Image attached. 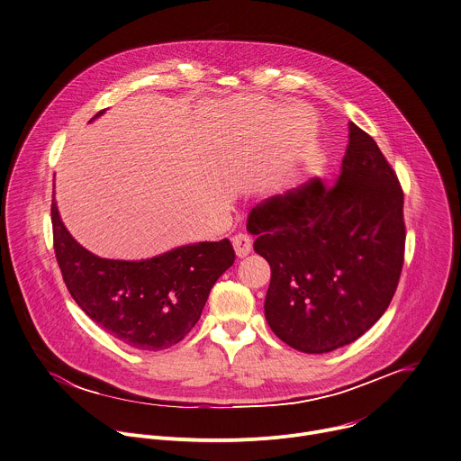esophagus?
Returning <instances> with one entry per match:
<instances>
[{"mask_svg":"<svg viewBox=\"0 0 461 461\" xmlns=\"http://www.w3.org/2000/svg\"><path fill=\"white\" fill-rule=\"evenodd\" d=\"M231 242H233V248H235L237 257L244 258L246 255H249V253H251L253 239H251L248 233H237V235L231 239Z\"/></svg>","mask_w":461,"mask_h":461,"instance_id":"esophagus-1","label":"esophagus"}]
</instances>
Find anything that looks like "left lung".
Here are the masks:
<instances>
[{"instance_id":"obj_1","label":"left lung","mask_w":461,"mask_h":461,"mask_svg":"<svg viewBox=\"0 0 461 461\" xmlns=\"http://www.w3.org/2000/svg\"><path fill=\"white\" fill-rule=\"evenodd\" d=\"M341 176L312 177L248 217L269 262L266 320L289 347L325 354L361 338L388 309L402 273L404 192L375 140L348 123Z\"/></svg>"}]
</instances>
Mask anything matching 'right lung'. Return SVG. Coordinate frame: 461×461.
<instances>
[{
	"instance_id": "1",
	"label": "right lung",
	"mask_w": 461,
	"mask_h": 461,
	"mask_svg": "<svg viewBox=\"0 0 461 461\" xmlns=\"http://www.w3.org/2000/svg\"><path fill=\"white\" fill-rule=\"evenodd\" d=\"M51 228L55 258L77 305L136 350L156 352L179 343L199 321L213 284L235 262L228 239L181 246L140 262L100 258L68 233L55 201Z\"/></svg>"
}]
</instances>
